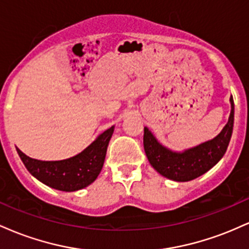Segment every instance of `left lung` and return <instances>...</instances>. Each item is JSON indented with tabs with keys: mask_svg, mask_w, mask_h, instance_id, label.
Here are the masks:
<instances>
[{
	"mask_svg": "<svg viewBox=\"0 0 249 249\" xmlns=\"http://www.w3.org/2000/svg\"><path fill=\"white\" fill-rule=\"evenodd\" d=\"M231 115L215 138L188 148L184 152H174L162 146L147 127H144V150L154 170L174 181H190L206 173L224 157L230 144L234 124V101L231 97Z\"/></svg>",
	"mask_w": 249,
	"mask_h": 249,
	"instance_id": "1",
	"label": "left lung"
}]
</instances>
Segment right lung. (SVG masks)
<instances>
[{
	"instance_id": "right-lung-1",
	"label": "right lung",
	"mask_w": 249,
	"mask_h": 249,
	"mask_svg": "<svg viewBox=\"0 0 249 249\" xmlns=\"http://www.w3.org/2000/svg\"><path fill=\"white\" fill-rule=\"evenodd\" d=\"M113 130L115 126L107 128L84 151L64 160H37L25 156L19 148L17 153L27 170L43 184L55 190L73 192L92 184L101 173Z\"/></svg>"
}]
</instances>
